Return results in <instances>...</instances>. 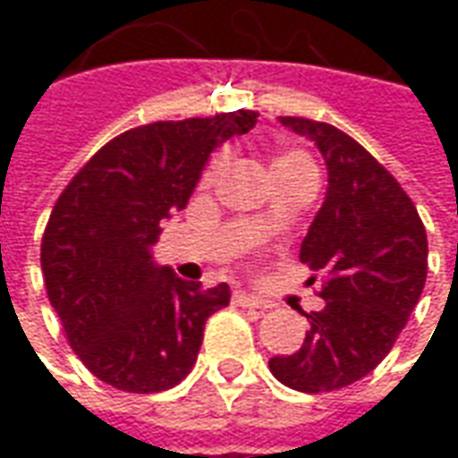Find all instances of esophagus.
<instances>
[{
	"mask_svg": "<svg viewBox=\"0 0 458 458\" xmlns=\"http://www.w3.org/2000/svg\"><path fill=\"white\" fill-rule=\"evenodd\" d=\"M233 299H235V304H238V307H245V309H262V311H265V309L272 307V304H267L265 299L255 297V294H245V292H235Z\"/></svg>",
	"mask_w": 458,
	"mask_h": 458,
	"instance_id": "34e87169",
	"label": "esophagus"
}]
</instances>
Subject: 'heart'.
Here are the masks:
<instances>
[{"label":"heart","mask_w":458,"mask_h":458,"mask_svg":"<svg viewBox=\"0 0 458 458\" xmlns=\"http://www.w3.org/2000/svg\"><path fill=\"white\" fill-rule=\"evenodd\" d=\"M223 166H225V157H223V154L213 157L208 166H206V171H203L200 183H203V186H210L213 181L218 179V174L223 171ZM309 171H317V166H314L311 157L304 154V151H284V154H279V157H275V161H272V176H275V179L294 176V174H309Z\"/></svg>","instance_id":"1"}]
</instances>
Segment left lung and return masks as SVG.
<instances>
[{
  "instance_id": "8db88e82",
  "label": "left lung",
  "mask_w": 458,
  "mask_h": 458,
  "mask_svg": "<svg viewBox=\"0 0 458 458\" xmlns=\"http://www.w3.org/2000/svg\"><path fill=\"white\" fill-rule=\"evenodd\" d=\"M279 122L309 137L327 161V199L299 250V259L324 275L318 297L327 304L307 314L297 353L269 358V370L299 393H331L390 353L422 297L427 230L397 179L353 137L307 117Z\"/></svg>"
}]
</instances>
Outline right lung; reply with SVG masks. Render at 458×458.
<instances>
[{
  "mask_svg": "<svg viewBox=\"0 0 458 458\" xmlns=\"http://www.w3.org/2000/svg\"><path fill=\"white\" fill-rule=\"evenodd\" d=\"M255 110L151 122L98 149L55 200L41 240L48 301L83 365L124 393H161L196 363L230 287L154 265L161 220L186 208L210 151L255 127Z\"/></svg>",
  "mask_w": 458,
  "mask_h": 458,
  "instance_id": "obj_1",
  "label": "right lung"
}]
</instances>
